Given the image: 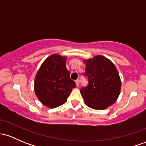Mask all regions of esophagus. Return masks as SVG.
Here are the masks:
<instances>
[{"label": "esophagus", "mask_w": 146, "mask_h": 146, "mask_svg": "<svg viewBox=\"0 0 146 146\" xmlns=\"http://www.w3.org/2000/svg\"><path fill=\"white\" fill-rule=\"evenodd\" d=\"M75 83H76V86H78L79 84H80V80H75Z\"/></svg>", "instance_id": "1"}]
</instances>
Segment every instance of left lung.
Masks as SVG:
<instances>
[{"mask_svg": "<svg viewBox=\"0 0 146 146\" xmlns=\"http://www.w3.org/2000/svg\"><path fill=\"white\" fill-rule=\"evenodd\" d=\"M84 62L88 84L80 90L82 96L90 108L105 109L117 101L121 90V80L116 66L102 56L84 60Z\"/></svg>", "mask_w": 146, "mask_h": 146, "instance_id": "8db88e82", "label": "left lung"}]
</instances>
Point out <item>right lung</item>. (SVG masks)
Here are the masks:
<instances>
[{
    "label": "right lung",
    "instance_id": "1",
    "mask_svg": "<svg viewBox=\"0 0 146 146\" xmlns=\"http://www.w3.org/2000/svg\"><path fill=\"white\" fill-rule=\"evenodd\" d=\"M66 57L53 54L42 64L35 78L34 90L42 104L51 108L64 104L76 86L66 67Z\"/></svg>",
    "mask_w": 146,
    "mask_h": 146
}]
</instances>
